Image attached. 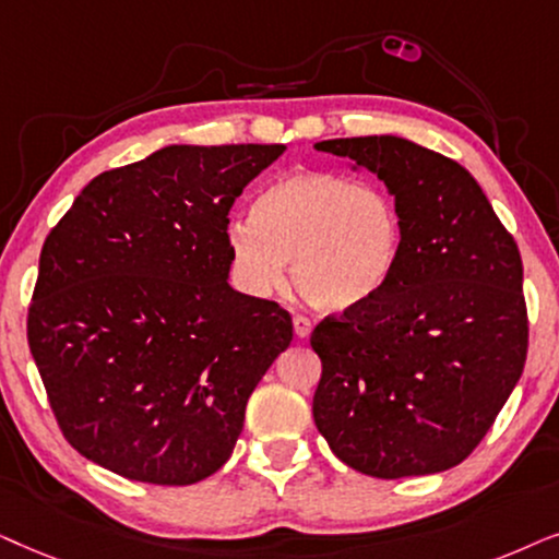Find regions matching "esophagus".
Listing matches in <instances>:
<instances>
[{
  "mask_svg": "<svg viewBox=\"0 0 559 559\" xmlns=\"http://www.w3.org/2000/svg\"><path fill=\"white\" fill-rule=\"evenodd\" d=\"M311 330H314V324H311L309 317H304V314H296V317H294V332H296V337H309Z\"/></svg>",
  "mask_w": 559,
  "mask_h": 559,
  "instance_id": "obj_1",
  "label": "esophagus"
}]
</instances>
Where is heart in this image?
<instances>
[{
  "label": "heart",
  "instance_id": "1",
  "mask_svg": "<svg viewBox=\"0 0 559 559\" xmlns=\"http://www.w3.org/2000/svg\"><path fill=\"white\" fill-rule=\"evenodd\" d=\"M227 252L250 294L281 286L292 260L294 286L319 309L345 311L378 296L404 245V219L383 186L332 170H296L267 183L252 219L227 225Z\"/></svg>",
  "mask_w": 559,
  "mask_h": 559
}]
</instances>
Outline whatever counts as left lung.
Returning <instances> with one entry per match:
<instances>
[{"mask_svg": "<svg viewBox=\"0 0 559 559\" xmlns=\"http://www.w3.org/2000/svg\"><path fill=\"white\" fill-rule=\"evenodd\" d=\"M396 199L404 245L385 288L311 332L314 424L342 463L393 480L450 471L522 378L530 319L516 242L478 181L396 135L322 140Z\"/></svg>", "mask_w": 559, "mask_h": 559, "instance_id": "obj_1", "label": "left lung"}]
</instances>
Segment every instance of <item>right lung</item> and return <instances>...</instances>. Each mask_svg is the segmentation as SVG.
Returning <instances> with one entry per match:
<instances>
[{
    "label": "right lung",
    "instance_id": "add662e5",
    "mask_svg": "<svg viewBox=\"0 0 559 559\" xmlns=\"http://www.w3.org/2000/svg\"><path fill=\"white\" fill-rule=\"evenodd\" d=\"M284 145H168L84 186L50 229L27 342L73 450L191 486L233 455L292 314L227 284L229 210Z\"/></svg>",
    "mask_w": 559,
    "mask_h": 559
}]
</instances>
